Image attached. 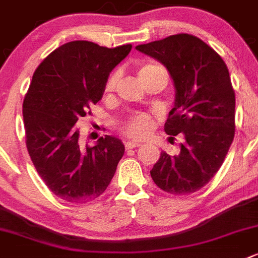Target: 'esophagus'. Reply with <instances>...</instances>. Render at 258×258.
<instances>
[{
  "label": "esophagus",
  "mask_w": 258,
  "mask_h": 258,
  "mask_svg": "<svg viewBox=\"0 0 258 258\" xmlns=\"http://www.w3.org/2000/svg\"><path fill=\"white\" fill-rule=\"evenodd\" d=\"M137 147H141V143H137V142H131V141L125 142V149H133V148H137Z\"/></svg>",
  "instance_id": "esophagus-1"
}]
</instances>
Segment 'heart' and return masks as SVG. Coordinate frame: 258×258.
<instances>
[{
  "label": "heart",
  "mask_w": 258,
  "mask_h": 258,
  "mask_svg": "<svg viewBox=\"0 0 258 258\" xmlns=\"http://www.w3.org/2000/svg\"><path fill=\"white\" fill-rule=\"evenodd\" d=\"M163 70L161 66L156 64V63H142L137 67V75H138L139 81H144L152 76L153 73L158 72V71ZM117 82V73H111L107 77L106 82H105L104 91L106 94H110L115 90V86ZM154 127V120L151 115L147 114H134L131 115L129 117L124 120L121 125L122 133L126 137L132 139H142L146 138Z\"/></svg>",
  "instance_id": "1"
}]
</instances>
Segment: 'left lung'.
<instances>
[{
  "mask_svg": "<svg viewBox=\"0 0 258 258\" xmlns=\"http://www.w3.org/2000/svg\"><path fill=\"white\" fill-rule=\"evenodd\" d=\"M136 49L170 72L176 96L164 132L172 141L177 134L183 137L180 153L162 152L151 176L171 195H190L214 177L234 138L235 94L229 71L214 49L190 34H176Z\"/></svg>",
  "mask_w": 258,
  "mask_h": 258,
  "instance_id": "obj_1",
  "label": "left lung"
}]
</instances>
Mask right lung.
I'll use <instances>...</instances> for the list:
<instances>
[{"label": "right lung", "instance_id": "add662e5", "mask_svg": "<svg viewBox=\"0 0 258 258\" xmlns=\"http://www.w3.org/2000/svg\"><path fill=\"white\" fill-rule=\"evenodd\" d=\"M131 50V44L106 48L70 41L34 72L23 104L26 147L41 180L60 200H95L114 177L125 151L121 141L105 136L88 147L76 124L101 100L110 72Z\"/></svg>", "mask_w": 258, "mask_h": 258}]
</instances>
